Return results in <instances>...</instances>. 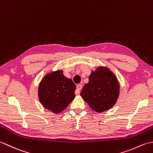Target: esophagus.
Listing matches in <instances>:
<instances>
[{"label": "esophagus", "mask_w": 153, "mask_h": 153, "mask_svg": "<svg viewBox=\"0 0 153 153\" xmlns=\"http://www.w3.org/2000/svg\"><path fill=\"white\" fill-rule=\"evenodd\" d=\"M82 86L81 85V84H78V85L76 86V89L75 90V91H74V93H75L76 95H79L80 93V90L82 89Z\"/></svg>", "instance_id": "esophagus-1"}]
</instances>
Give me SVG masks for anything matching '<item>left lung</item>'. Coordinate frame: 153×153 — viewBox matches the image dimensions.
I'll use <instances>...</instances> for the list:
<instances>
[{
    "label": "left lung",
    "instance_id": "obj_1",
    "mask_svg": "<svg viewBox=\"0 0 153 153\" xmlns=\"http://www.w3.org/2000/svg\"><path fill=\"white\" fill-rule=\"evenodd\" d=\"M120 85L117 76L107 67H98L91 71L89 82L84 85L80 96L97 113L113 107L119 96Z\"/></svg>",
    "mask_w": 153,
    "mask_h": 153
}]
</instances>
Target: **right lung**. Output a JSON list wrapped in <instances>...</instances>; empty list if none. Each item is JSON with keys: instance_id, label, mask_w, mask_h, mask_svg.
<instances>
[{"instance_id": "right-lung-1", "label": "right lung", "mask_w": 153, "mask_h": 153, "mask_svg": "<svg viewBox=\"0 0 153 153\" xmlns=\"http://www.w3.org/2000/svg\"><path fill=\"white\" fill-rule=\"evenodd\" d=\"M76 85L63 75L62 70L47 73L40 81L38 89L40 102L46 109L58 114L72 101Z\"/></svg>"}]
</instances>
